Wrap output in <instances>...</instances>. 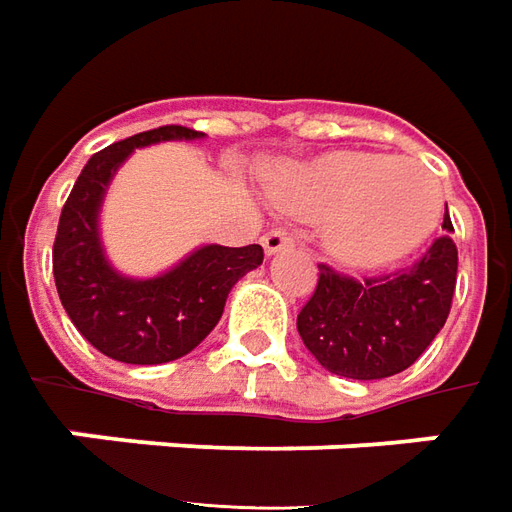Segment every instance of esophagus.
I'll return each mask as SVG.
<instances>
[{
  "label": "esophagus",
  "instance_id": "1",
  "mask_svg": "<svg viewBox=\"0 0 512 512\" xmlns=\"http://www.w3.org/2000/svg\"><path fill=\"white\" fill-rule=\"evenodd\" d=\"M293 238L285 230H271L263 235V249H266V255H277L282 249H291Z\"/></svg>",
  "mask_w": 512,
  "mask_h": 512
}]
</instances>
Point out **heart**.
Masks as SVG:
<instances>
[{
    "label": "heart",
    "mask_w": 512,
    "mask_h": 512,
    "mask_svg": "<svg viewBox=\"0 0 512 512\" xmlns=\"http://www.w3.org/2000/svg\"><path fill=\"white\" fill-rule=\"evenodd\" d=\"M277 205L324 221L321 238L338 263L377 268L416 252L443 210L441 182L413 157L335 152L274 180Z\"/></svg>",
    "instance_id": "b5f03b06"
}]
</instances>
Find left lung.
<instances>
[{"label": "left lung", "mask_w": 512, "mask_h": 512, "mask_svg": "<svg viewBox=\"0 0 512 512\" xmlns=\"http://www.w3.org/2000/svg\"><path fill=\"white\" fill-rule=\"evenodd\" d=\"M452 232V221L443 219ZM457 282V246L435 238L413 266L355 280L318 266V285L296 316V330L321 366L349 380L405 371L443 330Z\"/></svg>", "instance_id": "1"}]
</instances>
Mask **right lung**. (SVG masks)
Returning a JSON list of instances; mask_svg holds the SVG:
<instances>
[{
  "instance_id": "right-lung-1",
  "label": "right lung",
  "mask_w": 512,
  "mask_h": 512,
  "mask_svg": "<svg viewBox=\"0 0 512 512\" xmlns=\"http://www.w3.org/2000/svg\"><path fill=\"white\" fill-rule=\"evenodd\" d=\"M205 132L166 124L96 152L74 182L60 213L52 271L57 296L102 355L157 366L188 355L219 324L232 285L263 263V246H199L196 252L149 280L124 277L107 263L99 238V210L107 185L132 149L160 141H196Z\"/></svg>"
}]
</instances>
